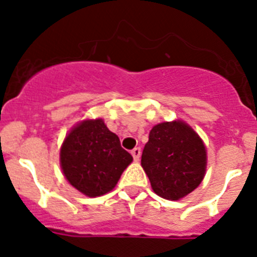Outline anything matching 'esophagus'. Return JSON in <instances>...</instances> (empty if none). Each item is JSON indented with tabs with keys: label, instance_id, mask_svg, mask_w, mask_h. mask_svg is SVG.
<instances>
[{
	"label": "esophagus",
	"instance_id": "obj_1",
	"mask_svg": "<svg viewBox=\"0 0 257 257\" xmlns=\"http://www.w3.org/2000/svg\"><path fill=\"white\" fill-rule=\"evenodd\" d=\"M131 154H133L134 160L138 162V161L140 160V156H142V149L140 148H134L133 151H131Z\"/></svg>",
	"mask_w": 257,
	"mask_h": 257
}]
</instances>
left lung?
<instances>
[{"label":"left lung","mask_w":257,"mask_h":257,"mask_svg":"<svg viewBox=\"0 0 257 257\" xmlns=\"http://www.w3.org/2000/svg\"><path fill=\"white\" fill-rule=\"evenodd\" d=\"M142 167L157 196L178 201L192 193L205 178L206 145L187 122H161L149 134Z\"/></svg>","instance_id":"obj_1"}]
</instances>
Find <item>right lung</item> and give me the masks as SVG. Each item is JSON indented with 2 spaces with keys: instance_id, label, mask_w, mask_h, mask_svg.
Listing matches in <instances>:
<instances>
[{
  "instance_id": "right-lung-1",
  "label": "right lung",
  "mask_w": 257,
  "mask_h": 257,
  "mask_svg": "<svg viewBox=\"0 0 257 257\" xmlns=\"http://www.w3.org/2000/svg\"><path fill=\"white\" fill-rule=\"evenodd\" d=\"M133 156L101 118L83 119L65 135L60 167L68 183L85 196L100 197L114 189Z\"/></svg>"
}]
</instances>
